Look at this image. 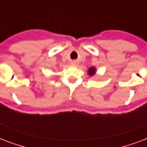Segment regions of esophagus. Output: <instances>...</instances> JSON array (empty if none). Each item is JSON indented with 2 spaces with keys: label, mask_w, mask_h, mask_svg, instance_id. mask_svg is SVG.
<instances>
[{
  "label": "esophagus",
  "mask_w": 147,
  "mask_h": 147,
  "mask_svg": "<svg viewBox=\"0 0 147 147\" xmlns=\"http://www.w3.org/2000/svg\"><path fill=\"white\" fill-rule=\"evenodd\" d=\"M71 64L75 65V64H76V62H71Z\"/></svg>",
  "instance_id": "obj_1"
}]
</instances>
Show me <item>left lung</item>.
Instances as JSON below:
<instances>
[{"label":"left lung","instance_id":"1","mask_svg":"<svg viewBox=\"0 0 147 147\" xmlns=\"http://www.w3.org/2000/svg\"><path fill=\"white\" fill-rule=\"evenodd\" d=\"M96 71L97 70L95 67H91V68H89L88 70V75L89 76H93L94 75H95Z\"/></svg>","mask_w":147,"mask_h":147}]
</instances>
